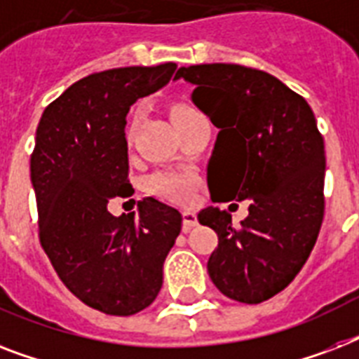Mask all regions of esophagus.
I'll return each mask as SVG.
<instances>
[{"label": "esophagus", "instance_id": "esophagus-1", "mask_svg": "<svg viewBox=\"0 0 359 359\" xmlns=\"http://www.w3.org/2000/svg\"><path fill=\"white\" fill-rule=\"evenodd\" d=\"M197 225V214L194 210H184L182 212V229L190 231Z\"/></svg>", "mask_w": 359, "mask_h": 359}]
</instances>
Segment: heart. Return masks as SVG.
<instances>
[{
	"mask_svg": "<svg viewBox=\"0 0 359 359\" xmlns=\"http://www.w3.org/2000/svg\"><path fill=\"white\" fill-rule=\"evenodd\" d=\"M171 117H173V123L177 126V130H182L186 126H191V124L207 121L203 117V114H199L196 108H191L188 104H177L171 109ZM137 121H140V115L135 114L128 132L130 140H132V134H134L135 126H137ZM145 188L147 191H151L154 196L165 197V199H171V201L190 203L194 199V194H196V179L191 175L186 173L156 171V173L147 177Z\"/></svg>",
	"mask_w": 359,
	"mask_h": 359,
	"instance_id": "1",
	"label": "heart"
}]
</instances>
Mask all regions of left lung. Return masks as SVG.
Returning a JSON list of instances; mask_svg holds the SVG:
<instances>
[{"instance_id": "left-lung-1", "label": "left lung", "mask_w": 359, "mask_h": 359, "mask_svg": "<svg viewBox=\"0 0 359 359\" xmlns=\"http://www.w3.org/2000/svg\"><path fill=\"white\" fill-rule=\"evenodd\" d=\"M177 78L196 86L191 102L218 126L208 162L210 197L250 203L233 227L231 214L208 207L201 225L218 233L207 268L227 298L261 304L296 278L324 218V140L306 98L262 70L191 65Z\"/></svg>"}]
</instances>
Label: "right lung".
<instances>
[{"mask_svg":"<svg viewBox=\"0 0 359 359\" xmlns=\"http://www.w3.org/2000/svg\"><path fill=\"white\" fill-rule=\"evenodd\" d=\"M175 63L124 67L81 78L36 126L31 184L39 236L67 289L106 315L130 317L162 289L163 261L182 227L177 208L147 197L137 212L109 214L128 182L130 106L168 86Z\"/></svg>","mask_w":359,"mask_h":359,"instance_id":"1","label":"right lung"}]
</instances>
